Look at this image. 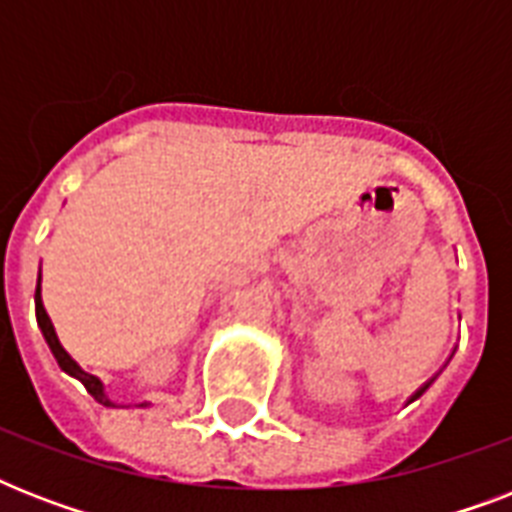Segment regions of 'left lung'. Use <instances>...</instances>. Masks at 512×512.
<instances>
[{"label":"left lung","instance_id":"left-lung-1","mask_svg":"<svg viewBox=\"0 0 512 512\" xmlns=\"http://www.w3.org/2000/svg\"><path fill=\"white\" fill-rule=\"evenodd\" d=\"M428 385H430V382H425V385H422V388H420V390H417V393H414V396H412V398L422 396V393H425V388H428Z\"/></svg>","mask_w":512,"mask_h":512}]
</instances>
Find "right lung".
Wrapping results in <instances>:
<instances>
[{
	"label": "right lung",
	"mask_w": 512,
	"mask_h": 512,
	"mask_svg": "<svg viewBox=\"0 0 512 512\" xmlns=\"http://www.w3.org/2000/svg\"><path fill=\"white\" fill-rule=\"evenodd\" d=\"M39 281H42V276H39ZM34 300H36V321H39V327H42V335H44V340H47V345H50L52 356L58 358L60 369H63V372H68V374H71V377H76V380L82 382L84 388H87V393H90V396L95 398L98 404L116 406L114 401H111V398L106 396V390H103V382H100L98 377H95V374L84 372L82 366L76 364L74 358L68 356L66 350H63V345H60L58 335H55V327H52L50 316H47V311H44L42 289H39V284H36V297H34ZM140 406H143V404H140Z\"/></svg>",
	"instance_id": "right-lung-1"
}]
</instances>
